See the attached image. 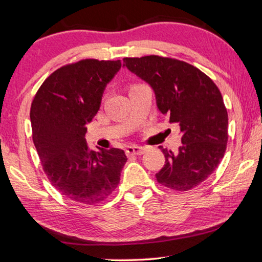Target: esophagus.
<instances>
[{
    "label": "esophagus",
    "mask_w": 262,
    "mask_h": 262,
    "mask_svg": "<svg viewBox=\"0 0 262 262\" xmlns=\"http://www.w3.org/2000/svg\"><path fill=\"white\" fill-rule=\"evenodd\" d=\"M145 150H146V148L143 146H138V145H131V146L126 147V154L139 156V155H143Z\"/></svg>",
    "instance_id": "esophagus-1"
}]
</instances>
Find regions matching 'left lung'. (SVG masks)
I'll use <instances>...</instances> for the list:
<instances>
[{"instance_id":"1","label":"left lung","mask_w":262,"mask_h":262,"mask_svg":"<svg viewBox=\"0 0 262 262\" xmlns=\"http://www.w3.org/2000/svg\"><path fill=\"white\" fill-rule=\"evenodd\" d=\"M132 74L154 89L159 111L182 132L177 154L162 148L165 165L157 182L174 191H188L210 177L224 158L228 116L223 96L198 68L174 58L150 55L123 59Z\"/></svg>"}]
</instances>
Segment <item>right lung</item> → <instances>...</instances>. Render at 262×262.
I'll list each match as a JSON object with an SVG mask.
<instances>
[{"label":"right lung","mask_w":262,"mask_h":262,"mask_svg":"<svg viewBox=\"0 0 262 262\" xmlns=\"http://www.w3.org/2000/svg\"><path fill=\"white\" fill-rule=\"evenodd\" d=\"M120 61L82 59L44 80L30 108L33 140L50 184L76 203H103L118 186L126 156L120 148L92 151L86 124L97 114Z\"/></svg>","instance_id":"right-lung-1"}]
</instances>
